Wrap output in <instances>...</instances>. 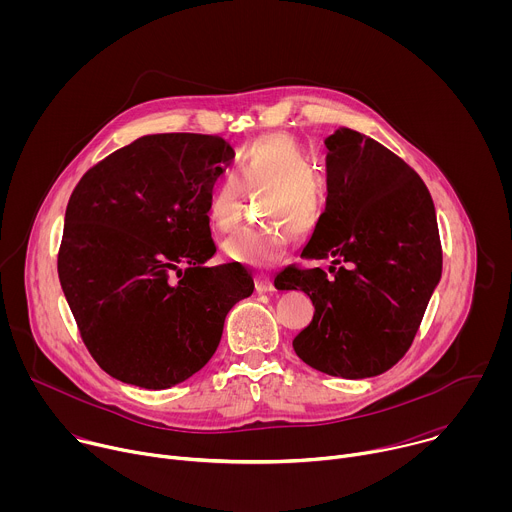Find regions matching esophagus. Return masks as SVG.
Wrapping results in <instances>:
<instances>
[{
  "label": "esophagus",
  "instance_id": "esophagus-1",
  "mask_svg": "<svg viewBox=\"0 0 512 512\" xmlns=\"http://www.w3.org/2000/svg\"><path fill=\"white\" fill-rule=\"evenodd\" d=\"M257 291H261V294H271V291H275V285L269 275H257Z\"/></svg>",
  "mask_w": 512,
  "mask_h": 512
}]
</instances>
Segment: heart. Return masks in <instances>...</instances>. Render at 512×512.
I'll return each instance as SVG.
<instances>
[{
  "instance_id": "heart-1",
  "label": "heart",
  "mask_w": 512,
  "mask_h": 512,
  "mask_svg": "<svg viewBox=\"0 0 512 512\" xmlns=\"http://www.w3.org/2000/svg\"><path fill=\"white\" fill-rule=\"evenodd\" d=\"M241 186L263 190L259 200L267 225L243 227L223 243V253L237 263L257 269L277 265L291 243V231L310 235L320 225L328 190L324 178L312 170L302 143L287 133H273L251 141L233 164V176L216 182L208 196V223L221 233L241 221Z\"/></svg>"
}]
</instances>
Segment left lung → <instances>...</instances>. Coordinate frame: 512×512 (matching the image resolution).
I'll return each mask as SVG.
<instances>
[{
  "instance_id": "obj_1",
  "label": "left lung",
  "mask_w": 512,
  "mask_h": 512,
  "mask_svg": "<svg viewBox=\"0 0 512 512\" xmlns=\"http://www.w3.org/2000/svg\"><path fill=\"white\" fill-rule=\"evenodd\" d=\"M324 143L328 202L302 257L332 259V275L289 265L275 287L302 289L314 304L296 354L320 373L367 379L417 334L442 277L440 231L423 180L385 145L348 127Z\"/></svg>"
}]
</instances>
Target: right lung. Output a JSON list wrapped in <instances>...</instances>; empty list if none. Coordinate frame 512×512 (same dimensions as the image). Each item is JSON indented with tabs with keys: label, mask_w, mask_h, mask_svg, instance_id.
Here are the masks:
<instances>
[{
	"label": "right lung",
	"mask_w": 512,
	"mask_h": 512,
	"mask_svg": "<svg viewBox=\"0 0 512 512\" xmlns=\"http://www.w3.org/2000/svg\"><path fill=\"white\" fill-rule=\"evenodd\" d=\"M231 158L216 135H143L72 190L58 277L85 346L113 379L154 391L190 379L229 310L253 294L241 263L208 267L206 204Z\"/></svg>",
	"instance_id": "add662e5"
}]
</instances>
